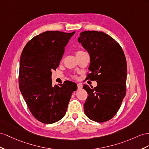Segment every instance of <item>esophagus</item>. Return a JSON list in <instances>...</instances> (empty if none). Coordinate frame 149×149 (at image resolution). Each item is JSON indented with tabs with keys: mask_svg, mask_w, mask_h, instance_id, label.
Segmentation results:
<instances>
[{
	"mask_svg": "<svg viewBox=\"0 0 149 149\" xmlns=\"http://www.w3.org/2000/svg\"><path fill=\"white\" fill-rule=\"evenodd\" d=\"M77 88L78 89H81L82 88V84H77Z\"/></svg>",
	"mask_w": 149,
	"mask_h": 149,
	"instance_id": "34e87169",
	"label": "esophagus"
}]
</instances>
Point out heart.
<instances>
[{
  "label": "heart",
  "mask_w": 149,
  "mask_h": 149,
  "mask_svg": "<svg viewBox=\"0 0 149 149\" xmlns=\"http://www.w3.org/2000/svg\"><path fill=\"white\" fill-rule=\"evenodd\" d=\"M82 53H84V52H82V51H78V52H76V56L79 55H80V54H82Z\"/></svg>",
  "instance_id": "heart-1"
}]
</instances>
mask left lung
Segmentation results:
<instances>
[{"label":"left lung","mask_w":149,"mask_h":149,"mask_svg":"<svg viewBox=\"0 0 149 149\" xmlns=\"http://www.w3.org/2000/svg\"><path fill=\"white\" fill-rule=\"evenodd\" d=\"M78 41L90 55L87 79L97 83L94 88L83 86L88 94L84 113L94 121H107L119 110L126 94L127 66L124 52L112 37L101 31L81 32Z\"/></svg>","instance_id":"8db88e82"}]
</instances>
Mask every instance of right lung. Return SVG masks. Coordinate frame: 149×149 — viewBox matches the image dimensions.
Masks as SVG:
<instances>
[{
    "mask_svg": "<svg viewBox=\"0 0 149 149\" xmlns=\"http://www.w3.org/2000/svg\"><path fill=\"white\" fill-rule=\"evenodd\" d=\"M75 31H46L28 42L20 59L19 86L33 116L41 123L52 124L66 113L77 84L66 81L52 86V70H56L65 47Z\"/></svg>",
    "mask_w": 149,
    "mask_h": 149,
    "instance_id": "obj_1",
    "label": "right lung"
}]
</instances>
